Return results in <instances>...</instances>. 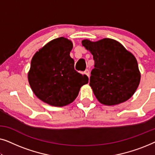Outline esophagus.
I'll list each match as a JSON object with an SVG mask.
<instances>
[{
  "label": "esophagus",
  "instance_id": "obj_1",
  "mask_svg": "<svg viewBox=\"0 0 155 155\" xmlns=\"http://www.w3.org/2000/svg\"><path fill=\"white\" fill-rule=\"evenodd\" d=\"M84 74H85V75H86L87 76L88 78H90V72H89V70L87 69L86 71L84 72Z\"/></svg>",
  "mask_w": 155,
  "mask_h": 155
}]
</instances>
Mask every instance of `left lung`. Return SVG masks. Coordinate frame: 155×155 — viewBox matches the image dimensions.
I'll use <instances>...</instances> for the list:
<instances>
[{
    "label": "left lung",
    "instance_id": "obj_1",
    "mask_svg": "<svg viewBox=\"0 0 155 155\" xmlns=\"http://www.w3.org/2000/svg\"><path fill=\"white\" fill-rule=\"evenodd\" d=\"M82 44L94 60L90 85L97 100L107 106L128 100L140 82V72L134 55L120 42L109 38L97 41L84 39Z\"/></svg>",
    "mask_w": 155,
    "mask_h": 155
}]
</instances>
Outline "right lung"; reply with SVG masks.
Masks as SVG:
<instances>
[{"instance_id":"obj_1","label":"right lung","mask_w":155,"mask_h":155,"mask_svg":"<svg viewBox=\"0 0 155 155\" xmlns=\"http://www.w3.org/2000/svg\"><path fill=\"white\" fill-rule=\"evenodd\" d=\"M73 42L59 37L48 42L35 53L27 74L31 90L40 100L54 107L73 102L88 77L74 68L70 56Z\"/></svg>"}]
</instances>
